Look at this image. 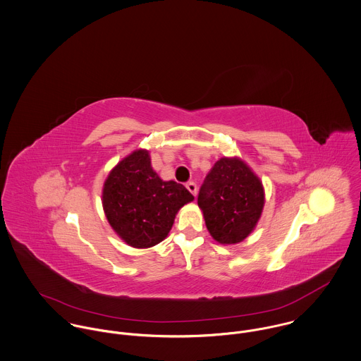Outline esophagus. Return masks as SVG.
I'll use <instances>...</instances> for the list:
<instances>
[{"mask_svg":"<svg viewBox=\"0 0 361 361\" xmlns=\"http://www.w3.org/2000/svg\"><path fill=\"white\" fill-rule=\"evenodd\" d=\"M185 187H187V190H188L194 197H197V191H198V188H197V184H195L194 181L187 183V184H185Z\"/></svg>","mask_w":361,"mask_h":361,"instance_id":"obj_1","label":"esophagus"}]
</instances>
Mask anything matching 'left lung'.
<instances>
[{"mask_svg": "<svg viewBox=\"0 0 361 361\" xmlns=\"http://www.w3.org/2000/svg\"><path fill=\"white\" fill-rule=\"evenodd\" d=\"M198 204L214 240L238 243L252 233L262 214L263 185L243 161L223 158L204 177Z\"/></svg>", "mask_w": 361, "mask_h": 361, "instance_id": "left-lung-1", "label": "left lung"}]
</instances>
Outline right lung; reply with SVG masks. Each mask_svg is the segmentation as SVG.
I'll return each mask as SVG.
<instances>
[{
    "label": "right lung",
    "mask_w": 361,
    "mask_h": 361,
    "mask_svg": "<svg viewBox=\"0 0 361 361\" xmlns=\"http://www.w3.org/2000/svg\"><path fill=\"white\" fill-rule=\"evenodd\" d=\"M194 200L176 181H163L147 151H135L109 173L102 194L106 219L121 240L149 247L166 238L181 206Z\"/></svg>",
    "instance_id": "obj_1"
}]
</instances>
